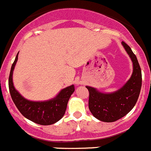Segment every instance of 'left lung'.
Returning a JSON list of instances; mask_svg holds the SVG:
<instances>
[{"label":"left lung","instance_id":"8db88e82","mask_svg":"<svg viewBox=\"0 0 151 151\" xmlns=\"http://www.w3.org/2000/svg\"><path fill=\"white\" fill-rule=\"evenodd\" d=\"M122 45L133 63V73L126 84L118 91L105 94L86 86L89 92L88 108L95 118L105 122H114L129 113L137 102L142 85L141 69L131 47Z\"/></svg>","mask_w":151,"mask_h":151}]
</instances>
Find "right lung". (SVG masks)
Listing matches in <instances>:
<instances>
[{"instance_id":"1","label":"right lung","mask_w":151,"mask_h":151,"mask_svg":"<svg viewBox=\"0 0 151 151\" xmlns=\"http://www.w3.org/2000/svg\"><path fill=\"white\" fill-rule=\"evenodd\" d=\"M18 59V53L11 66L9 76V90L16 107L26 118L41 125H50L60 121L65 114L67 103L74 92V85L63 88L52 99L45 101H32L24 99L14 88L13 71Z\"/></svg>"}]
</instances>
